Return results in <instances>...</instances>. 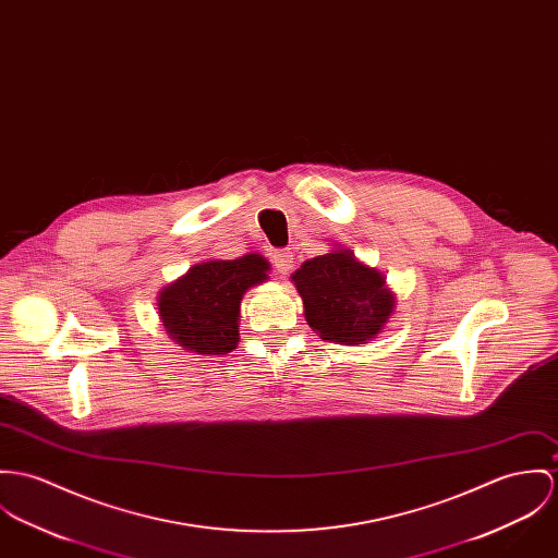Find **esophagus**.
I'll list each match as a JSON object with an SVG mask.
<instances>
[{
    "instance_id": "obj_1",
    "label": "esophagus",
    "mask_w": 558,
    "mask_h": 558,
    "mask_svg": "<svg viewBox=\"0 0 558 558\" xmlns=\"http://www.w3.org/2000/svg\"><path fill=\"white\" fill-rule=\"evenodd\" d=\"M272 264H275L277 272L288 275L290 268H292V264H294V255H292L290 250H277V252L272 254Z\"/></svg>"
}]
</instances>
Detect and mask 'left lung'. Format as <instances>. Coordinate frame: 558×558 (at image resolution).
Wrapping results in <instances>:
<instances>
[{
    "instance_id": "obj_1",
    "label": "left lung",
    "mask_w": 558,
    "mask_h": 558,
    "mask_svg": "<svg viewBox=\"0 0 558 558\" xmlns=\"http://www.w3.org/2000/svg\"><path fill=\"white\" fill-rule=\"evenodd\" d=\"M292 281L303 299L306 324L324 341L341 345L360 348L375 339L397 303L386 277L357 262L350 250L306 259Z\"/></svg>"
}]
</instances>
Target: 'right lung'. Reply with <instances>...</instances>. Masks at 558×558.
<instances>
[{
  "label": "right lung",
  "mask_w": 558,
  "mask_h": 558,
  "mask_svg": "<svg viewBox=\"0 0 558 558\" xmlns=\"http://www.w3.org/2000/svg\"><path fill=\"white\" fill-rule=\"evenodd\" d=\"M270 264L257 254L208 259L192 266L159 292L157 308L166 332L196 354H230L239 343L243 294L268 279Z\"/></svg>",
  "instance_id": "obj_1"
}]
</instances>
